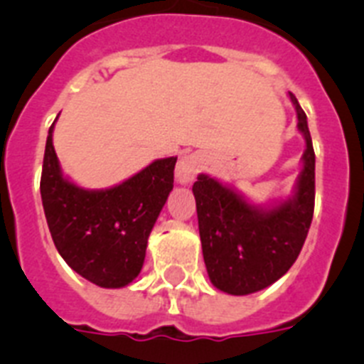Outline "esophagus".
Masks as SVG:
<instances>
[{
  "label": "esophagus",
  "instance_id": "1",
  "mask_svg": "<svg viewBox=\"0 0 364 364\" xmlns=\"http://www.w3.org/2000/svg\"><path fill=\"white\" fill-rule=\"evenodd\" d=\"M200 167L202 160L198 159L197 154H186V156H182V159L178 160V164H176L175 169L176 182H180V184H189V182L198 175Z\"/></svg>",
  "mask_w": 364,
  "mask_h": 364
}]
</instances>
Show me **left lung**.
<instances>
[{"instance_id":"8db88e82","label":"left lung","mask_w":364,"mask_h":364,"mask_svg":"<svg viewBox=\"0 0 364 364\" xmlns=\"http://www.w3.org/2000/svg\"><path fill=\"white\" fill-rule=\"evenodd\" d=\"M290 100L306 140L294 197L262 208L204 173L193 184L205 269L215 288L226 294H255L279 281L297 260L310 230L315 153L306 114L291 92Z\"/></svg>"}]
</instances>
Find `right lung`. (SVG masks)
<instances>
[{
    "label": "right lung",
    "mask_w": 364,
    "mask_h": 364,
    "mask_svg": "<svg viewBox=\"0 0 364 364\" xmlns=\"http://www.w3.org/2000/svg\"><path fill=\"white\" fill-rule=\"evenodd\" d=\"M45 144L41 202L54 246L67 264L102 288H124L138 277L154 222L173 189L176 156L154 160L109 189H83L62 173Z\"/></svg>",
    "instance_id": "1"
}]
</instances>
